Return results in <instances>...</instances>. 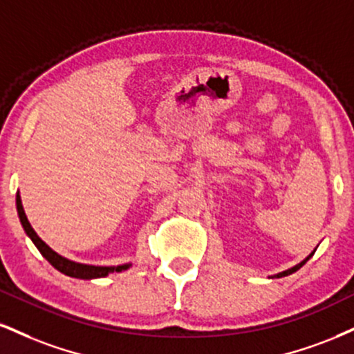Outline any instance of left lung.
<instances>
[{
  "label": "left lung",
  "instance_id": "1",
  "mask_svg": "<svg viewBox=\"0 0 354 354\" xmlns=\"http://www.w3.org/2000/svg\"><path fill=\"white\" fill-rule=\"evenodd\" d=\"M312 255H313V254H310V255H308V257H306L304 262H300V263H299V266L292 267V269H288V270H285V272H280V274H277V275H274V277H277V279H280V277H285V275H290V274H293V272H297V270H299L301 266H305V263H306V261H308V259H310V257H312Z\"/></svg>",
  "mask_w": 354,
  "mask_h": 354
}]
</instances>
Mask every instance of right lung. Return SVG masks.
Segmentation results:
<instances>
[{"label": "right lung", "mask_w": 354, "mask_h": 354, "mask_svg": "<svg viewBox=\"0 0 354 354\" xmlns=\"http://www.w3.org/2000/svg\"><path fill=\"white\" fill-rule=\"evenodd\" d=\"M16 207H18V214H19L21 224H23L24 231H26L28 236L31 237L34 245L39 249L42 257H44L46 261H48L50 266L54 267V269L62 272V274L74 277V279L91 280V279H99V277H107L109 274H112V272L127 270L130 267V263H125V266H117V267H97V266H85V263H77V262L67 261L66 257H62V255L54 252V250L50 249V247L46 244V242L42 241L36 232H34V229L31 227V224H29L26 214H24V209H23V204H21L19 194H16Z\"/></svg>", "instance_id": "1"}]
</instances>
